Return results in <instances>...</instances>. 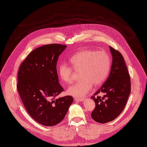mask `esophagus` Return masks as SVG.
Here are the masks:
<instances>
[{
  "label": "esophagus",
  "instance_id": "1",
  "mask_svg": "<svg viewBox=\"0 0 147 147\" xmlns=\"http://www.w3.org/2000/svg\"><path fill=\"white\" fill-rule=\"evenodd\" d=\"M74 100L76 102H82V101H84V99L82 98H79V97H74Z\"/></svg>",
  "mask_w": 147,
  "mask_h": 147
}]
</instances>
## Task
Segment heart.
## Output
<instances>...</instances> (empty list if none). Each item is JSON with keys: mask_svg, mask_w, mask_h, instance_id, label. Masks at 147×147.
Listing matches in <instances>:
<instances>
[{"mask_svg": "<svg viewBox=\"0 0 147 147\" xmlns=\"http://www.w3.org/2000/svg\"><path fill=\"white\" fill-rule=\"evenodd\" d=\"M69 63L75 72L80 71V81L67 89V93L73 96L82 97L92 88L93 84L98 86L107 78L110 71L111 61L106 52H96L91 50H82L69 59ZM61 80L67 83L73 81V71L66 64H60L58 69Z\"/></svg>", "mask_w": 147, "mask_h": 147, "instance_id": "heart-1", "label": "heart"}]
</instances>
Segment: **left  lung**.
Listing matches in <instances>:
<instances>
[{"label": "left lung", "instance_id": "1", "mask_svg": "<svg viewBox=\"0 0 147 147\" xmlns=\"http://www.w3.org/2000/svg\"><path fill=\"white\" fill-rule=\"evenodd\" d=\"M113 57L110 74L102 87L91 98L96 107L92 118L99 123L113 121L123 111L130 94V78L121 54L109 47ZM103 93V97L95 96Z\"/></svg>", "mask_w": 147, "mask_h": 147}]
</instances>
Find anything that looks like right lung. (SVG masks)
Masks as SVG:
<instances>
[{
    "label": "right lung",
    "mask_w": 147,
    "mask_h": 147,
    "mask_svg": "<svg viewBox=\"0 0 147 147\" xmlns=\"http://www.w3.org/2000/svg\"><path fill=\"white\" fill-rule=\"evenodd\" d=\"M66 45L50 44L37 48L21 64L17 90L27 112L34 120L53 126L64 119L74 99L55 98L63 91L57 73L59 56Z\"/></svg>",
    "instance_id": "obj_1"
}]
</instances>
